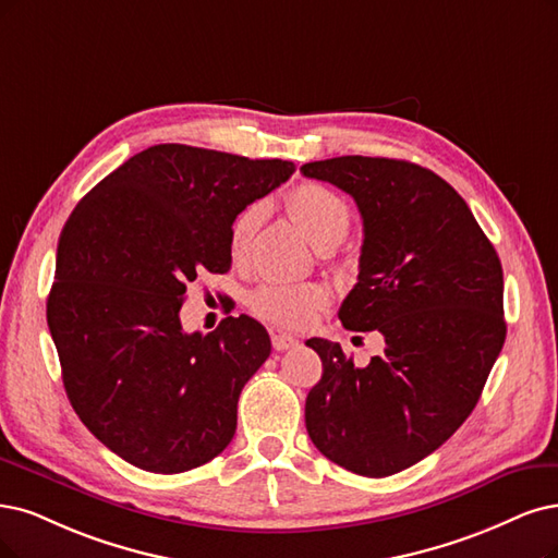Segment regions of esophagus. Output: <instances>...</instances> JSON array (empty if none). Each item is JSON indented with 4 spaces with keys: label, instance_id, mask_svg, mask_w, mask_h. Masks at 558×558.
<instances>
[{
    "label": "esophagus",
    "instance_id": "34e87169",
    "mask_svg": "<svg viewBox=\"0 0 558 558\" xmlns=\"http://www.w3.org/2000/svg\"><path fill=\"white\" fill-rule=\"evenodd\" d=\"M271 342H274L276 352H287V349H294V347L299 344L296 338L287 336V333H274V336H271Z\"/></svg>",
    "mask_w": 558,
    "mask_h": 558
}]
</instances>
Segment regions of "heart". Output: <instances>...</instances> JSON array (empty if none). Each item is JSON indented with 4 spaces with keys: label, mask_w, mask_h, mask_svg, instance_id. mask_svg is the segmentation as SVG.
I'll use <instances>...</instances> for the list:
<instances>
[{
    "label": "heart",
    "mask_w": 558,
    "mask_h": 558,
    "mask_svg": "<svg viewBox=\"0 0 558 558\" xmlns=\"http://www.w3.org/2000/svg\"><path fill=\"white\" fill-rule=\"evenodd\" d=\"M296 225L317 247H331L347 234L349 209L344 199L322 183L305 181L287 195ZM266 216V204L253 202L232 220L230 257L241 264L251 255L253 239ZM328 303V292L317 282H264L251 294L257 317L282 328H303Z\"/></svg>",
    "instance_id": "heart-1"
}]
</instances>
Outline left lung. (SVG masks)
I'll return each mask as SVG.
<instances>
[{
	"label": "left lung",
	"instance_id": "1",
	"mask_svg": "<svg viewBox=\"0 0 558 558\" xmlns=\"http://www.w3.org/2000/svg\"><path fill=\"white\" fill-rule=\"evenodd\" d=\"M301 172L354 197L359 282L338 317L386 342L363 367L338 342H305L324 365L305 427L331 462L384 478L435 452L476 407L506 340L501 262L458 191L416 162L340 156Z\"/></svg>",
	"mask_w": 558,
	"mask_h": 558
}]
</instances>
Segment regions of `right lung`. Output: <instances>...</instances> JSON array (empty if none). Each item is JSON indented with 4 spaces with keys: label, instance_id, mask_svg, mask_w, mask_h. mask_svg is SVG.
<instances>
[{
    "label": "right lung",
    "instance_id": "1",
    "mask_svg": "<svg viewBox=\"0 0 558 558\" xmlns=\"http://www.w3.org/2000/svg\"><path fill=\"white\" fill-rule=\"evenodd\" d=\"M292 172L290 160L156 144L69 216L48 326L75 414L121 460L181 473L232 441L241 388L271 340L247 315L185 333L179 311L197 274L230 271L232 220Z\"/></svg>",
    "mask_w": 558,
    "mask_h": 558
}]
</instances>
